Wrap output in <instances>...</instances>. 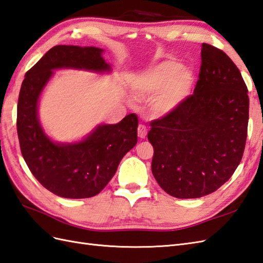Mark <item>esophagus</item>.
<instances>
[{"instance_id": "esophagus-1", "label": "esophagus", "mask_w": 263, "mask_h": 263, "mask_svg": "<svg viewBox=\"0 0 263 263\" xmlns=\"http://www.w3.org/2000/svg\"><path fill=\"white\" fill-rule=\"evenodd\" d=\"M146 133H148V129L142 124H140L139 127H138V136L139 138L141 139H145L146 138Z\"/></svg>"}]
</instances>
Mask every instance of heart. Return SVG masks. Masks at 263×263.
<instances>
[{
	"instance_id": "b5f03b06",
	"label": "heart",
	"mask_w": 263,
	"mask_h": 263,
	"mask_svg": "<svg viewBox=\"0 0 263 263\" xmlns=\"http://www.w3.org/2000/svg\"><path fill=\"white\" fill-rule=\"evenodd\" d=\"M195 86L194 72L176 60H164L140 74L133 88L151 99L150 109L157 117H167L186 102Z\"/></svg>"
}]
</instances>
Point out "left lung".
Segmentation results:
<instances>
[{"label":"left lung","instance_id":"left-lung-1","mask_svg":"<svg viewBox=\"0 0 263 263\" xmlns=\"http://www.w3.org/2000/svg\"><path fill=\"white\" fill-rule=\"evenodd\" d=\"M248 88L227 53L201 44L194 94L174 113L151 123V170L176 198H199L227 182L239 166L247 141Z\"/></svg>","mask_w":263,"mask_h":263}]
</instances>
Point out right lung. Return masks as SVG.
<instances>
[{
    "label": "right lung",
    "mask_w": 263,
    "mask_h": 263,
    "mask_svg": "<svg viewBox=\"0 0 263 263\" xmlns=\"http://www.w3.org/2000/svg\"><path fill=\"white\" fill-rule=\"evenodd\" d=\"M97 47L54 46L22 82L17 101L16 129L23 159L49 192L64 198H88L112 179L119 163L138 142V117L131 113L117 124L96 125L82 140L57 142L39 120L42 91L59 69L109 74L112 67Z\"/></svg>",
    "instance_id": "1"
}]
</instances>
